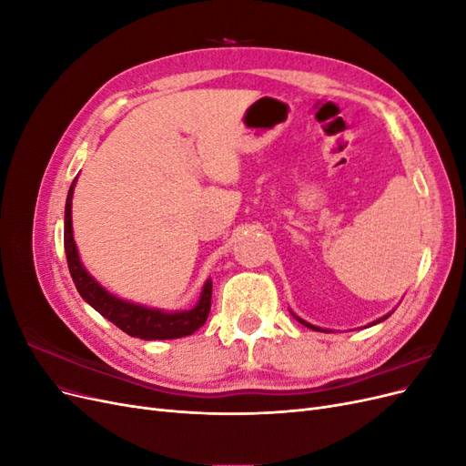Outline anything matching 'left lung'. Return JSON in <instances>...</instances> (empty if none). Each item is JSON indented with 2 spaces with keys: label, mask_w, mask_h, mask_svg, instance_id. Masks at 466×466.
Returning <instances> with one entry per match:
<instances>
[{
  "label": "left lung",
  "mask_w": 466,
  "mask_h": 466,
  "mask_svg": "<svg viewBox=\"0 0 466 466\" xmlns=\"http://www.w3.org/2000/svg\"><path fill=\"white\" fill-rule=\"evenodd\" d=\"M390 315V313H389ZM389 315H385L383 319H379V320H375V322H371V327H373V324H377V322H380V320H385V319H389ZM295 317V315H293ZM295 319H298L301 324H305V327L307 329H313V330H317V332H329V330H324V329H319V327H315V324H311V322H307V320H303V319H299V317H295Z\"/></svg>",
  "instance_id": "left-lung-1"
}]
</instances>
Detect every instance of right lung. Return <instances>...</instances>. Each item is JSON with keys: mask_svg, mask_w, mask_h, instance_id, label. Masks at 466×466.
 <instances>
[{"mask_svg": "<svg viewBox=\"0 0 466 466\" xmlns=\"http://www.w3.org/2000/svg\"><path fill=\"white\" fill-rule=\"evenodd\" d=\"M74 187L72 182L66 200V214H64V248L69 274H72L74 284L79 295L86 299L95 311L101 313L112 324L130 334L134 338H142V340H171V338H182L204 327V322L209 315L211 307V279H208L200 299L188 311H173L167 313L161 309H149L144 305H136L130 301L118 299L116 295L108 293L98 281L86 270L81 264L79 252L74 241V228H72V198H74Z\"/></svg>", "mask_w": 466, "mask_h": 466, "instance_id": "1", "label": "right lung"}]
</instances>
